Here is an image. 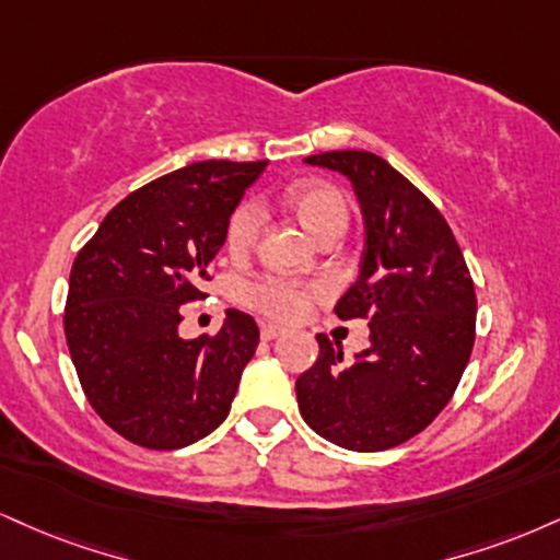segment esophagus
Returning a JSON list of instances; mask_svg holds the SVG:
<instances>
[{
    "label": "esophagus",
    "mask_w": 560,
    "mask_h": 560,
    "mask_svg": "<svg viewBox=\"0 0 560 560\" xmlns=\"http://www.w3.org/2000/svg\"><path fill=\"white\" fill-rule=\"evenodd\" d=\"M276 336H281L279 326H260V339L262 341H273Z\"/></svg>",
    "instance_id": "34e87169"
}]
</instances>
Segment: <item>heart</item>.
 Returning <instances> with one entry per match:
<instances>
[{
  "label": "heart",
  "instance_id": "1",
  "mask_svg": "<svg viewBox=\"0 0 560 560\" xmlns=\"http://www.w3.org/2000/svg\"><path fill=\"white\" fill-rule=\"evenodd\" d=\"M287 203L307 226V232L318 240L328 237V234H345L349 224L347 198L326 182H305V185L292 187L287 195ZM262 224H266L262 208L258 203H242L226 229L229 253L237 255V258L250 253L260 237ZM310 294H313L310 287L298 284L292 279H281V276H262V279H255L242 289V298L247 305L271 315L276 320L300 318L307 310Z\"/></svg>",
  "mask_w": 560,
  "mask_h": 560
}]
</instances>
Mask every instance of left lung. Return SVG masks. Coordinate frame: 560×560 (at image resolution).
<instances>
[{
  "label": "left lung",
  "mask_w": 560,
  "mask_h": 560,
  "mask_svg": "<svg viewBox=\"0 0 560 560\" xmlns=\"http://www.w3.org/2000/svg\"><path fill=\"white\" fill-rule=\"evenodd\" d=\"M305 164L352 182L365 221L360 276L336 302L341 320L368 318L370 347L345 362L320 354L298 378V404L320 438L349 451H386L435 420L475 345L472 276L441 211L370 151H328Z\"/></svg>",
  "instance_id": "obj_1"
}]
</instances>
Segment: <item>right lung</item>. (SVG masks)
Segmentation results:
<instances>
[{
    "mask_svg": "<svg viewBox=\"0 0 560 560\" xmlns=\"http://www.w3.org/2000/svg\"><path fill=\"white\" fill-rule=\"evenodd\" d=\"M266 161H198L127 195L70 271L65 336L80 386L112 430L143 448H185L226 420L258 347L247 313L182 339L229 219Z\"/></svg>",
    "mask_w": 560,
    "mask_h": 560,
    "instance_id": "add662e5",
    "label": "right lung"
}]
</instances>
